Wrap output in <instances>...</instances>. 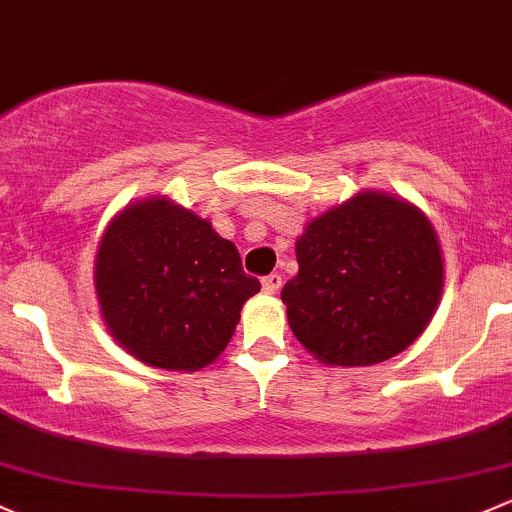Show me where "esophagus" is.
<instances>
[{
	"mask_svg": "<svg viewBox=\"0 0 512 512\" xmlns=\"http://www.w3.org/2000/svg\"><path fill=\"white\" fill-rule=\"evenodd\" d=\"M261 283H263V293L276 295L278 291H281V276H278V273H271V276L263 278Z\"/></svg>",
	"mask_w": 512,
	"mask_h": 512,
	"instance_id": "obj_1",
	"label": "esophagus"
}]
</instances>
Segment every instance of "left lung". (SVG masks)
<instances>
[{"label": "left lung", "mask_w": 512, "mask_h": 512, "mask_svg": "<svg viewBox=\"0 0 512 512\" xmlns=\"http://www.w3.org/2000/svg\"><path fill=\"white\" fill-rule=\"evenodd\" d=\"M298 276L281 291L300 345L330 367H367L407 350L444 293V254L429 217L365 189L308 221Z\"/></svg>", "instance_id": "1"}]
</instances>
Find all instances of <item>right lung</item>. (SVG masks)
I'll return each mask as SVG.
<instances>
[{
  "mask_svg": "<svg viewBox=\"0 0 512 512\" xmlns=\"http://www.w3.org/2000/svg\"><path fill=\"white\" fill-rule=\"evenodd\" d=\"M93 283L108 333L135 360L197 372L226 350L261 291L212 221L165 194L120 209L100 236Z\"/></svg>",
  "mask_w": 512,
  "mask_h": 512,
  "instance_id": "1",
  "label": "right lung"
}]
</instances>
